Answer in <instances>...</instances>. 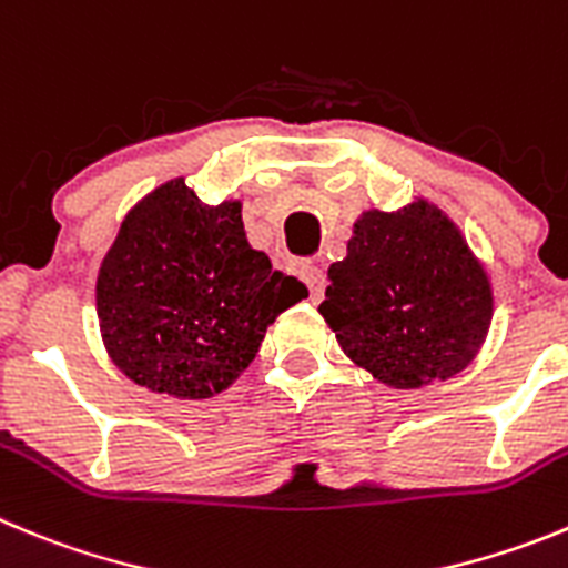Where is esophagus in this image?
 I'll list each match as a JSON object with an SVG mask.
<instances>
[{
  "label": "esophagus",
  "mask_w": 568,
  "mask_h": 568,
  "mask_svg": "<svg viewBox=\"0 0 568 568\" xmlns=\"http://www.w3.org/2000/svg\"><path fill=\"white\" fill-rule=\"evenodd\" d=\"M298 275H301V281H304V284H306V290H310V298L312 301L324 298V290H326L324 270L306 262V264H301V267H298Z\"/></svg>",
  "instance_id": "1"
}]
</instances>
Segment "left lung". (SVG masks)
Listing matches in <instances>:
<instances>
[{
	"mask_svg": "<svg viewBox=\"0 0 568 568\" xmlns=\"http://www.w3.org/2000/svg\"><path fill=\"white\" fill-rule=\"evenodd\" d=\"M346 357L392 388L454 377L476 357L493 318L485 267L459 227L425 200L366 211L346 258L329 267L318 306Z\"/></svg>",
	"mask_w": 568,
	"mask_h": 568,
	"instance_id": "8db88e82",
	"label": "left lung"
}]
</instances>
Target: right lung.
<instances>
[{"label": "right lung", "mask_w": 568, "mask_h": 568, "mask_svg": "<svg viewBox=\"0 0 568 568\" xmlns=\"http://www.w3.org/2000/svg\"><path fill=\"white\" fill-rule=\"evenodd\" d=\"M95 295L114 366L149 392L207 399L306 287L250 247L239 202L205 205L180 176L129 211Z\"/></svg>", "instance_id": "add662e5"}]
</instances>
